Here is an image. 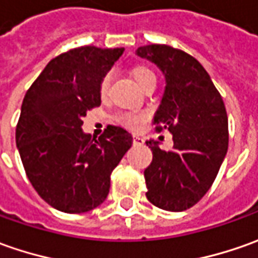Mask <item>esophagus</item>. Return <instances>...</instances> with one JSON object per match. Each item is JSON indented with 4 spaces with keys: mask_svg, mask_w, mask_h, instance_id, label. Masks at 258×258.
<instances>
[{
    "mask_svg": "<svg viewBox=\"0 0 258 258\" xmlns=\"http://www.w3.org/2000/svg\"><path fill=\"white\" fill-rule=\"evenodd\" d=\"M133 141H134V144H144V140H143L141 137H137V136L134 137V140H133Z\"/></svg>",
    "mask_w": 258,
    "mask_h": 258,
    "instance_id": "obj_1",
    "label": "esophagus"
}]
</instances>
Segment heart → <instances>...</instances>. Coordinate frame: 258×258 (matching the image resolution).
Listing matches in <instances>:
<instances>
[{"mask_svg": "<svg viewBox=\"0 0 258 258\" xmlns=\"http://www.w3.org/2000/svg\"><path fill=\"white\" fill-rule=\"evenodd\" d=\"M133 77L134 80L137 81L138 85H141L147 78H151L154 76V73L147 67H137L134 71H133ZM110 80H111V76L107 74V76L102 77L101 83H100V94L101 95H105L107 90H108V85H110ZM117 120L120 121L122 125H125L127 128L130 130H137L141 122L146 120V115H137V114H131V112H127V114H120L117 117Z\"/></svg>", "mask_w": 258, "mask_h": 258, "instance_id": "b5f03b06", "label": "heart"}]
</instances>
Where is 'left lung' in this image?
<instances>
[{"instance_id":"left-lung-1","label":"left lung","mask_w":258,"mask_h":258,"mask_svg":"<svg viewBox=\"0 0 258 258\" xmlns=\"http://www.w3.org/2000/svg\"><path fill=\"white\" fill-rule=\"evenodd\" d=\"M160 68L164 94L154 114L157 130H168L170 151L148 140L153 161L144 171L147 199L158 209L182 211L210 190L228 148V120L221 95L194 57L164 44L136 51Z\"/></svg>"}]
</instances>
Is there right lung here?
Masks as SVG:
<instances>
[{
  "label": "right lung",
  "mask_w": 258,
  "mask_h": 258,
  "mask_svg": "<svg viewBox=\"0 0 258 258\" xmlns=\"http://www.w3.org/2000/svg\"><path fill=\"white\" fill-rule=\"evenodd\" d=\"M124 48L80 47L51 59L24 97L15 141L28 180L51 207L87 213L107 199L110 175L133 146L127 130L98 138L81 125L101 104L100 83Z\"/></svg>",
  "instance_id": "right-lung-1"
}]
</instances>
